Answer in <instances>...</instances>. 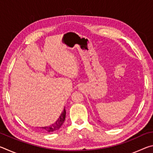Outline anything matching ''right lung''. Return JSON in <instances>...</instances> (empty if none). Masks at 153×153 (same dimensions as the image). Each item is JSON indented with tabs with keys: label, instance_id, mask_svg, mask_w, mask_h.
<instances>
[{
	"label": "right lung",
	"instance_id": "add662e5",
	"mask_svg": "<svg viewBox=\"0 0 153 153\" xmlns=\"http://www.w3.org/2000/svg\"><path fill=\"white\" fill-rule=\"evenodd\" d=\"M65 115H66V111H65V108H64L63 111L61 113L60 117H59L58 120H56L55 123L49 126L42 127V128H41V129H42L43 131H47V132H51V131L57 130V129H59L61 128V126L63 125V123H64V121L65 120Z\"/></svg>",
	"mask_w": 153,
	"mask_h": 153
}]
</instances>
